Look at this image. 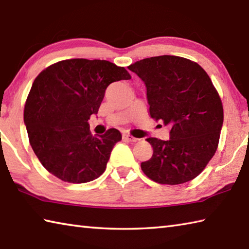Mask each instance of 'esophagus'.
<instances>
[{
	"label": "esophagus",
	"instance_id": "34e87169",
	"mask_svg": "<svg viewBox=\"0 0 249 249\" xmlns=\"http://www.w3.org/2000/svg\"><path fill=\"white\" fill-rule=\"evenodd\" d=\"M122 138H123L124 140H127V142H136V140H137V138H135V137L132 136V135L126 134V133L122 135Z\"/></svg>",
	"mask_w": 249,
	"mask_h": 249
}]
</instances>
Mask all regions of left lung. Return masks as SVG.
Masks as SVG:
<instances>
[{
    "instance_id": "left-lung-1",
    "label": "left lung",
    "mask_w": 249,
    "mask_h": 249,
    "mask_svg": "<svg viewBox=\"0 0 249 249\" xmlns=\"http://www.w3.org/2000/svg\"><path fill=\"white\" fill-rule=\"evenodd\" d=\"M147 87L150 116L170 125V139L149 137L153 155L142 170L159 184L178 185L199 175L218 148L223 107L209 76L187 58L161 55L128 66Z\"/></svg>"
}]
</instances>
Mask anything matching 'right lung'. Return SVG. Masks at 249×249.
<instances>
[{
  "label": "right lung",
  "mask_w": 249,
  "mask_h": 249,
  "mask_svg": "<svg viewBox=\"0 0 249 249\" xmlns=\"http://www.w3.org/2000/svg\"><path fill=\"white\" fill-rule=\"evenodd\" d=\"M130 78L124 67L86 58L57 62L37 76L27 98L24 122L31 148L50 173L80 184L105 172L122 135L110 128L94 137L88 120L98 113L107 86Z\"/></svg>",
  "instance_id": "add662e5"
}]
</instances>
